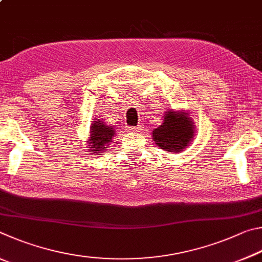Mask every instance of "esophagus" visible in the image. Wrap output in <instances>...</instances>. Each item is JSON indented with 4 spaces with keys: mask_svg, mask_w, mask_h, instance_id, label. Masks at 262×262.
I'll return each mask as SVG.
<instances>
[{
    "mask_svg": "<svg viewBox=\"0 0 262 262\" xmlns=\"http://www.w3.org/2000/svg\"><path fill=\"white\" fill-rule=\"evenodd\" d=\"M131 130L134 131V132H140L141 130H143V126H140V125H138V126H132Z\"/></svg>",
    "mask_w": 262,
    "mask_h": 262,
    "instance_id": "esophagus-1",
    "label": "esophagus"
}]
</instances>
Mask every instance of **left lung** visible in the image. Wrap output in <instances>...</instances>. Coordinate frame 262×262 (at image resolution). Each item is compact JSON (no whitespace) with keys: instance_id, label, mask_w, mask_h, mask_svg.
Here are the masks:
<instances>
[{"instance_id":"1","label":"left lung","mask_w":262,"mask_h":262,"mask_svg":"<svg viewBox=\"0 0 262 262\" xmlns=\"http://www.w3.org/2000/svg\"><path fill=\"white\" fill-rule=\"evenodd\" d=\"M194 123L190 115L182 112L167 110L163 123L152 132L153 140L160 148L167 152L181 153L190 145L194 137Z\"/></svg>"}]
</instances>
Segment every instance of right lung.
I'll list each match as a JSON object with an SVG mask.
<instances>
[{"instance_id":"obj_1","label":"right lung","mask_w":262,"mask_h":262,"mask_svg":"<svg viewBox=\"0 0 262 262\" xmlns=\"http://www.w3.org/2000/svg\"><path fill=\"white\" fill-rule=\"evenodd\" d=\"M115 136V128L112 125H107L102 118L95 119L92 122L90 126L89 144L86 145V152H90V155L100 154L104 152L112 143L113 137Z\"/></svg>"}]
</instances>
